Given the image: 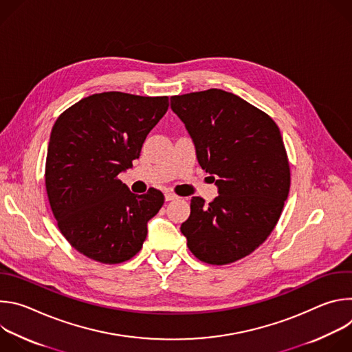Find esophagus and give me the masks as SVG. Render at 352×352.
<instances>
[{
  "mask_svg": "<svg viewBox=\"0 0 352 352\" xmlns=\"http://www.w3.org/2000/svg\"><path fill=\"white\" fill-rule=\"evenodd\" d=\"M164 197H166V200H175V199H178V196L175 193H173V192H166Z\"/></svg>",
  "mask_w": 352,
  "mask_h": 352,
  "instance_id": "esophagus-1",
  "label": "esophagus"
}]
</instances>
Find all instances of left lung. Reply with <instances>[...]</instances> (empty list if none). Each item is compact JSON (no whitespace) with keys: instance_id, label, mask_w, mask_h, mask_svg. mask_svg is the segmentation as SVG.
Instances as JSON below:
<instances>
[{"instance_id":"left-lung-1","label":"left lung","mask_w":352,"mask_h":352,"mask_svg":"<svg viewBox=\"0 0 352 352\" xmlns=\"http://www.w3.org/2000/svg\"><path fill=\"white\" fill-rule=\"evenodd\" d=\"M171 110L219 189L209 205L190 199V214L181 224L188 248L209 265L242 259L270 235L289 192L280 129L266 113L221 89L173 96Z\"/></svg>"}]
</instances>
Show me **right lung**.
<instances>
[{
  "label": "right lung",
  "mask_w": 352,
  "mask_h": 352,
  "mask_svg": "<svg viewBox=\"0 0 352 352\" xmlns=\"http://www.w3.org/2000/svg\"><path fill=\"white\" fill-rule=\"evenodd\" d=\"M167 110V96L104 91L57 118L47 148L45 189L61 234L85 256L116 265L140 250L164 195L155 188L135 195L118 175L139 159L146 136Z\"/></svg>",
  "instance_id": "right-lung-1"
}]
</instances>
